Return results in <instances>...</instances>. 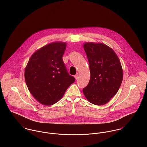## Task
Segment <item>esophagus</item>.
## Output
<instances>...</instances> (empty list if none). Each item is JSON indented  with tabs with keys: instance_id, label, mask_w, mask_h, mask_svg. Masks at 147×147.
<instances>
[{
	"instance_id": "obj_1",
	"label": "esophagus",
	"mask_w": 147,
	"mask_h": 147,
	"mask_svg": "<svg viewBox=\"0 0 147 147\" xmlns=\"http://www.w3.org/2000/svg\"><path fill=\"white\" fill-rule=\"evenodd\" d=\"M78 77H79V74H77L76 76H74V77H75L76 80H77L78 78Z\"/></svg>"
}]
</instances>
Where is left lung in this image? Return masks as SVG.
Here are the masks:
<instances>
[{"mask_svg":"<svg viewBox=\"0 0 147 147\" xmlns=\"http://www.w3.org/2000/svg\"><path fill=\"white\" fill-rule=\"evenodd\" d=\"M83 47L89 62L90 80L83 92L90 102L105 104L117 94L122 81L119 59L113 49L101 43H85Z\"/></svg>","mask_w":147,"mask_h":147,"instance_id":"1","label":"left lung"}]
</instances>
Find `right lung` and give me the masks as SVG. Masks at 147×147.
Listing matches in <instances>:
<instances>
[{
    "instance_id": "right-lung-1",
    "label": "right lung",
    "mask_w": 147,
    "mask_h": 147,
    "mask_svg": "<svg viewBox=\"0 0 147 147\" xmlns=\"http://www.w3.org/2000/svg\"><path fill=\"white\" fill-rule=\"evenodd\" d=\"M66 43L56 42L36 51L25 69L27 87L38 101L51 105L64 96L67 88L75 81L69 74L63 60Z\"/></svg>"
}]
</instances>
